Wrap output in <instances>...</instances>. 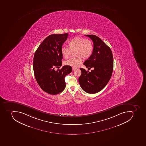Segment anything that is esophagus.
Returning a JSON list of instances; mask_svg holds the SVG:
<instances>
[{
    "label": "esophagus",
    "instance_id": "esophagus-1",
    "mask_svg": "<svg viewBox=\"0 0 146 146\" xmlns=\"http://www.w3.org/2000/svg\"><path fill=\"white\" fill-rule=\"evenodd\" d=\"M76 69V68H75V67H72V70H75Z\"/></svg>",
    "mask_w": 146,
    "mask_h": 146
}]
</instances>
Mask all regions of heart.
Returning <instances> with one entry per match:
<instances>
[{
  "mask_svg": "<svg viewBox=\"0 0 146 146\" xmlns=\"http://www.w3.org/2000/svg\"><path fill=\"white\" fill-rule=\"evenodd\" d=\"M69 47L63 46L60 49L61 53L64 58L69 57L71 51L74 52V57L64 61V64L76 67L82 61V58L86 60L92 56L94 52V44L92 41L83 37L76 36L68 42Z\"/></svg>",
  "mask_w": 146,
  "mask_h": 146,
  "instance_id": "obj_1",
  "label": "heart"
}]
</instances>
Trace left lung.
<instances>
[{"instance_id":"left-lung-1","label":"left lung","mask_w":146,"mask_h":146,"mask_svg":"<svg viewBox=\"0 0 146 146\" xmlns=\"http://www.w3.org/2000/svg\"><path fill=\"white\" fill-rule=\"evenodd\" d=\"M94 42V52L83 64L88 69L94 68L91 72L80 68L82 74L79 82L85 92L90 94H96L101 91L110 81L113 70V56L108 46L98 36L85 35Z\"/></svg>"}]
</instances>
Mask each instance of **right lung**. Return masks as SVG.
<instances>
[{
	"mask_svg": "<svg viewBox=\"0 0 146 146\" xmlns=\"http://www.w3.org/2000/svg\"><path fill=\"white\" fill-rule=\"evenodd\" d=\"M68 33L52 34L47 36L34 54L33 67L37 83L48 94L56 95L62 92L65 88L64 77L72 71V67L62 65L63 58L60 49L68 38Z\"/></svg>",
	"mask_w": 146,
	"mask_h": 146,
	"instance_id": "1",
	"label": "right lung"
}]
</instances>
